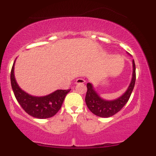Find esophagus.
Instances as JSON below:
<instances>
[{"label": "esophagus", "mask_w": 156, "mask_h": 156, "mask_svg": "<svg viewBox=\"0 0 156 156\" xmlns=\"http://www.w3.org/2000/svg\"><path fill=\"white\" fill-rule=\"evenodd\" d=\"M84 83H85V80L83 79V78H78L76 81V84H82Z\"/></svg>", "instance_id": "1"}]
</instances>
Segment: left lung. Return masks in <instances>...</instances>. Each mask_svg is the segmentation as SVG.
Listing matches in <instances>:
<instances>
[{"instance_id": "1", "label": "left lung", "mask_w": 156, "mask_h": 156, "mask_svg": "<svg viewBox=\"0 0 156 156\" xmlns=\"http://www.w3.org/2000/svg\"><path fill=\"white\" fill-rule=\"evenodd\" d=\"M132 64H133V73H132V78L129 86L126 91L116 99H103L96 92L92 83H87V92L86 94L85 101L88 108L93 114L100 117H110L119 112L126 104L133 91L136 81V66L134 60L132 61Z\"/></svg>"}]
</instances>
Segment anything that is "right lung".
<instances>
[{"mask_svg":"<svg viewBox=\"0 0 156 156\" xmlns=\"http://www.w3.org/2000/svg\"><path fill=\"white\" fill-rule=\"evenodd\" d=\"M11 71V84L19 104L29 115L37 119H47L54 116L59 111L64 98L71 89H57L44 96H34L20 87L15 79V64Z\"/></svg>","mask_w":156,"mask_h":156,"instance_id":"1","label":"right lung"}]
</instances>
